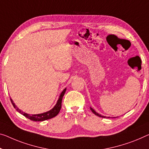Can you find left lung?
I'll return each mask as SVG.
<instances>
[{"label": "left lung", "mask_w": 149, "mask_h": 149, "mask_svg": "<svg viewBox=\"0 0 149 149\" xmlns=\"http://www.w3.org/2000/svg\"><path fill=\"white\" fill-rule=\"evenodd\" d=\"M91 111H92V112H93V113L94 114H95V115H97V116H100V117H102V118H105V117H106V116H102V115H101V114H98V113H97V112H96V111H95V110H94L93 109H92V108H91Z\"/></svg>", "instance_id": "1"}]
</instances>
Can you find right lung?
I'll list each match as a JSON object with an SVG mask.
<instances>
[{
    "instance_id": "obj_1",
    "label": "right lung",
    "mask_w": 149,
    "mask_h": 149,
    "mask_svg": "<svg viewBox=\"0 0 149 149\" xmlns=\"http://www.w3.org/2000/svg\"><path fill=\"white\" fill-rule=\"evenodd\" d=\"M66 91H67V88H65L63 91V92H62L61 94L60 97H59L58 100H57L56 104H55V106H54L53 108H52L51 110H50L49 111H47L46 112V113H43L41 114H27L26 113H24V112L22 111L21 110H20L19 108H18V107L15 105V104L14 103L13 100L11 99V98H10V101L12 102L14 108H15V109L17 110L19 113L22 114V115L25 116V117L28 118L29 119L31 120H34V121H43V120H46L50 119V118H53L58 114L61 109L62 100H63V97L64 95H65Z\"/></svg>"
}]
</instances>
